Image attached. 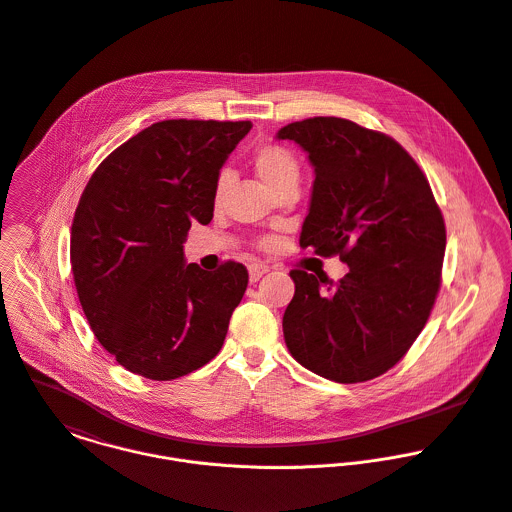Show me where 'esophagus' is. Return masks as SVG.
Instances as JSON below:
<instances>
[{"mask_svg": "<svg viewBox=\"0 0 512 512\" xmlns=\"http://www.w3.org/2000/svg\"><path fill=\"white\" fill-rule=\"evenodd\" d=\"M270 268L266 266V264H250L248 266V276H250V282L254 284V282H258L266 272H268Z\"/></svg>", "mask_w": 512, "mask_h": 512, "instance_id": "obj_1", "label": "esophagus"}]
</instances>
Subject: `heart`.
<instances>
[{
	"label": "heart",
	"instance_id": "b5f03b06",
	"mask_svg": "<svg viewBox=\"0 0 512 512\" xmlns=\"http://www.w3.org/2000/svg\"><path fill=\"white\" fill-rule=\"evenodd\" d=\"M252 165L254 171L260 176V180L272 190L278 192L286 186L296 184L300 180V165L296 161V157L280 145H264L260 147L254 157H252ZM226 182V176L222 174L218 180V192L222 190Z\"/></svg>",
	"mask_w": 512,
	"mask_h": 512
}]
</instances>
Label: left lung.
<instances>
[{"label": "left lung", "mask_w": 512, "mask_h": 512, "mask_svg": "<svg viewBox=\"0 0 512 512\" xmlns=\"http://www.w3.org/2000/svg\"><path fill=\"white\" fill-rule=\"evenodd\" d=\"M308 153L314 186L300 246L340 254V284L292 270L282 320L292 357L336 383L391 369L427 324L441 286L445 222L431 186L391 137L314 117L276 133Z\"/></svg>", "instance_id": "obj_1"}]
</instances>
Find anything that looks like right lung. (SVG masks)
Here are the masks:
<instances>
[{"mask_svg":"<svg viewBox=\"0 0 512 512\" xmlns=\"http://www.w3.org/2000/svg\"><path fill=\"white\" fill-rule=\"evenodd\" d=\"M250 121H161L89 178L71 226V270L87 322L119 365L171 381L222 347L248 270L186 264L190 222L208 224L220 169Z\"/></svg>","mask_w":512,"mask_h":512,"instance_id":"right-lung-1","label":"right lung"}]
</instances>
